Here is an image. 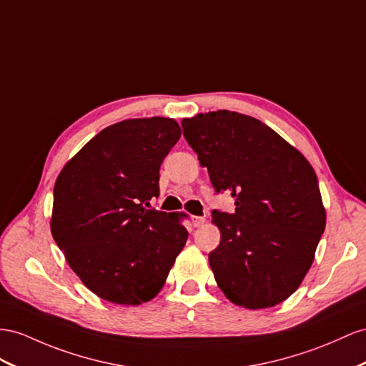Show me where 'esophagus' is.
I'll return each mask as SVG.
<instances>
[{
  "label": "esophagus",
  "mask_w": 366,
  "mask_h": 366,
  "mask_svg": "<svg viewBox=\"0 0 366 366\" xmlns=\"http://www.w3.org/2000/svg\"><path fill=\"white\" fill-rule=\"evenodd\" d=\"M192 222L194 227H201L202 224L205 222V218L204 217H192Z\"/></svg>",
  "instance_id": "obj_1"
}]
</instances>
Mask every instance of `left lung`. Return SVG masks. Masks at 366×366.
Instances as JSON below:
<instances>
[{"mask_svg":"<svg viewBox=\"0 0 366 366\" xmlns=\"http://www.w3.org/2000/svg\"><path fill=\"white\" fill-rule=\"evenodd\" d=\"M182 128L214 192L237 205L212 213L221 241L209 263L219 289L247 309L285 302L312 266L326 226L312 165L272 128L235 111L184 119Z\"/></svg>","mask_w":366,"mask_h":366,"instance_id":"1","label":"left lung"}]
</instances>
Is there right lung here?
Returning <instances> with one entry per match:
<instances>
[{
  "mask_svg": "<svg viewBox=\"0 0 366 366\" xmlns=\"http://www.w3.org/2000/svg\"><path fill=\"white\" fill-rule=\"evenodd\" d=\"M179 137L174 119L122 120L94 136L55 181L52 237L81 283L109 303L153 300L189 238L185 213L147 209Z\"/></svg>",
  "mask_w": 366,
  "mask_h": 366,
  "instance_id": "add662e5",
  "label": "right lung"
}]
</instances>
